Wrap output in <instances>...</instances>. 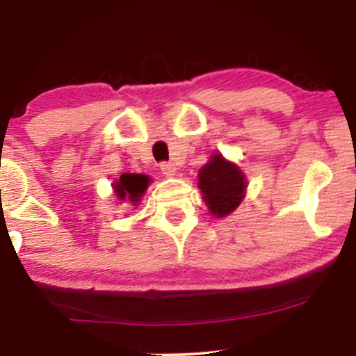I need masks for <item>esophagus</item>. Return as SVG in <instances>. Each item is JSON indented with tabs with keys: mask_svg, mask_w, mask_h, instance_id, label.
<instances>
[{
	"mask_svg": "<svg viewBox=\"0 0 356 356\" xmlns=\"http://www.w3.org/2000/svg\"><path fill=\"white\" fill-rule=\"evenodd\" d=\"M161 172L167 175V177H170V175L177 172V167H175L172 162H161Z\"/></svg>",
	"mask_w": 356,
	"mask_h": 356,
	"instance_id": "1",
	"label": "esophagus"
}]
</instances>
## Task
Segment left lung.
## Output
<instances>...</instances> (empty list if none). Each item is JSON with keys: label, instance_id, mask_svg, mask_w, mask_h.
I'll return each instance as SVG.
<instances>
[{"label": "left lung", "instance_id": "left-lung-1", "mask_svg": "<svg viewBox=\"0 0 356 356\" xmlns=\"http://www.w3.org/2000/svg\"><path fill=\"white\" fill-rule=\"evenodd\" d=\"M197 186L212 214L224 218L239 206L246 181L238 167L227 162L222 155H212L211 161L199 170Z\"/></svg>", "mask_w": 356, "mask_h": 356}]
</instances>
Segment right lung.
Listing matches in <instances>:
<instances>
[{
    "mask_svg": "<svg viewBox=\"0 0 356 356\" xmlns=\"http://www.w3.org/2000/svg\"><path fill=\"white\" fill-rule=\"evenodd\" d=\"M149 184V177L142 174H122L120 179L113 184L117 197L120 201H129L132 204H137L140 197L144 195Z\"/></svg>",
    "mask_w": 356,
    "mask_h": 356,
    "instance_id": "1",
    "label": "right lung"
}]
</instances>
